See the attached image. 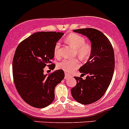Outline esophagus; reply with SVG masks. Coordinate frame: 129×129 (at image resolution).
Returning a JSON list of instances; mask_svg holds the SVG:
<instances>
[{
    "label": "esophagus",
    "mask_w": 129,
    "mask_h": 129,
    "mask_svg": "<svg viewBox=\"0 0 129 129\" xmlns=\"http://www.w3.org/2000/svg\"><path fill=\"white\" fill-rule=\"evenodd\" d=\"M70 76H70V74H68L67 73H65V76H64V78H65V79H67V78H70Z\"/></svg>",
    "instance_id": "obj_1"
}]
</instances>
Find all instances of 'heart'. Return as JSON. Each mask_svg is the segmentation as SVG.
I'll return each instance as SVG.
<instances>
[{"label":"heart","instance_id":"1","mask_svg":"<svg viewBox=\"0 0 129 129\" xmlns=\"http://www.w3.org/2000/svg\"><path fill=\"white\" fill-rule=\"evenodd\" d=\"M66 42L76 50L77 55L81 58H86L91 53V46L89 44L85 43L83 37L75 34H70L66 38ZM61 44L57 42L54 47V55L56 58L60 56ZM79 63L78 59H64L58 64V67L67 73H70L79 67Z\"/></svg>","mask_w":129,"mask_h":129}]
</instances>
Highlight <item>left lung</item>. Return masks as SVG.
I'll list each match as a JSON object with an SVG mask.
<instances>
[{"label": "left lung", "instance_id": "obj_1", "mask_svg": "<svg viewBox=\"0 0 129 129\" xmlns=\"http://www.w3.org/2000/svg\"><path fill=\"white\" fill-rule=\"evenodd\" d=\"M73 31L89 38L91 53L88 61L79 68L81 77H74L77 84L71 89V95L79 103L89 104L101 99L111 84L115 67L114 50L108 38L96 29ZM82 75H87L86 79L81 78Z\"/></svg>", "mask_w": 129, "mask_h": 129}]
</instances>
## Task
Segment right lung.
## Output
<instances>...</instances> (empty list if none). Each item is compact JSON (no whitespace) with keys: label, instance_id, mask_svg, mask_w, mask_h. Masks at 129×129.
Returning <instances> with one entry per match:
<instances>
[{"label":"right lung","instance_id":"obj_1","mask_svg":"<svg viewBox=\"0 0 129 129\" xmlns=\"http://www.w3.org/2000/svg\"><path fill=\"white\" fill-rule=\"evenodd\" d=\"M63 35L55 31L35 33L16 49L12 63L14 83L21 98L33 107L44 108L52 103L55 87L64 79L62 70L49 75L43 73L46 65L55 69V64H50L54 58L55 45Z\"/></svg>","mask_w":129,"mask_h":129}]
</instances>
